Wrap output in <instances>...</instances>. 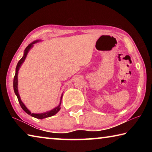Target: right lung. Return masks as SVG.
Returning a JSON list of instances; mask_svg holds the SVG:
<instances>
[{
    "instance_id": "1",
    "label": "right lung",
    "mask_w": 152,
    "mask_h": 152,
    "mask_svg": "<svg viewBox=\"0 0 152 152\" xmlns=\"http://www.w3.org/2000/svg\"><path fill=\"white\" fill-rule=\"evenodd\" d=\"M38 42H39V40L35 41V42H33L31 43H30V44L28 45L27 47L25 48V50L24 51V55L22 57V58L19 61V62H18L17 67H16V71H15V75L14 76V80H13V88H14L15 93V94H16V96H17L18 101H19V104L20 105V107H21V108L23 109V110L25 113H27L28 115H30L31 116H32V117H35V118H37V119H44V118H47V117H50L53 116V115H56V113H57L59 111V110H60V109H61L60 104H61V99H62V95H61V96L60 103L57 107H55L54 109H52V110H49V111L43 113H31L30 110L28 109L26 107H25V105L24 104L23 102L21 101V99H20V98L19 92H18V77H17L18 72H19L20 67L21 66L22 64L24 62V61L25 60V58H26V57H27V53H28V52H29V51L30 50V49L33 47L34 43H37Z\"/></svg>"
}]
</instances>
